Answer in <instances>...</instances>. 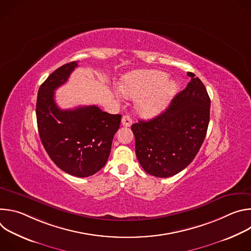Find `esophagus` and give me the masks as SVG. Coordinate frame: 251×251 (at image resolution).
Wrapping results in <instances>:
<instances>
[{
  "label": "esophagus",
  "mask_w": 251,
  "mask_h": 251,
  "mask_svg": "<svg viewBox=\"0 0 251 251\" xmlns=\"http://www.w3.org/2000/svg\"><path fill=\"white\" fill-rule=\"evenodd\" d=\"M121 123H122V125H123V126L129 127V126H131V124H132V119H131V117H130V116H128V115H124V116L122 117Z\"/></svg>",
  "instance_id": "34e87169"
}]
</instances>
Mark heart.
I'll return each instance as SVG.
<instances>
[{
    "label": "heart",
    "instance_id": "b5f03b06",
    "mask_svg": "<svg viewBox=\"0 0 251 251\" xmlns=\"http://www.w3.org/2000/svg\"><path fill=\"white\" fill-rule=\"evenodd\" d=\"M120 90L128 97L137 98L138 110L147 117L160 113L176 92L175 81L158 70H137L126 75Z\"/></svg>",
    "mask_w": 251,
    "mask_h": 251
}]
</instances>
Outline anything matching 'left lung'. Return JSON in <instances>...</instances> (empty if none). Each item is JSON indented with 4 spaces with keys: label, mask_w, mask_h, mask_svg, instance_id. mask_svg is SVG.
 Returning <instances> with one entry per match:
<instances>
[{
    "label": "left lung",
    "mask_w": 251,
    "mask_h": 251,
    "mask_svg": "<svg viewBox=\"0 0 251 251\" xmlns=\"http://www.w3.org/2000/svg\"><path fill=\"white\" fill-rule=\"evenodd\" d=\"M188 75L191 81L163 113L131 127L138 161L154 176L169 177L183 171L205 138L210 99L201 79L193 73Z\"/></svg>",
    "instance_id": "8db88e82"
}]
</instances>
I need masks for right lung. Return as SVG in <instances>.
<instances>
[{
  "label": "right lung",
  "mask_w": 251,
  "mask_h": 251,
  "mask_svg": "<svg viewBox=\"0 0 251 251\" xmlns=\"http://www.w3.org/2000/svg\"><path fill=\"white\" fill-rule=\"evenodd\" d=\"M77 61L68 62L41 85L37 99V122L41 141L53 163L65 173L79 177L103 168L119 129L120 114H109L98 106L62 110L54 101V90L64 84Z\"/></svg>",
  "instance_id": "right-lung-1"
}]
</instances>
